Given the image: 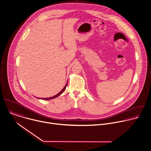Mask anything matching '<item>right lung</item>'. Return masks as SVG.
I'll list each match as a JSON object with an SVG mask.
<instances>
[{"mask_svg":"<svg viewBox=\"0 0 151 151\" xmlns=\"http://www.w3.org/2000/svg\"><path fill=\"white\" fill-rule=\"evenodd\" d=\"M67 85H68V82H66V84L65 85V86H64V88L62 89V91L59 92V93H58L57 95H55V96H52V97H50V98H38V99H43V100H50V99H54V98H57V97H58L59 95H60L65 91V89H66V86H67Z\"/></svg>","mask_w":151,"mask_h":151,"instance_id":"right-lung-1","label":"right lung"}]
</instances>
